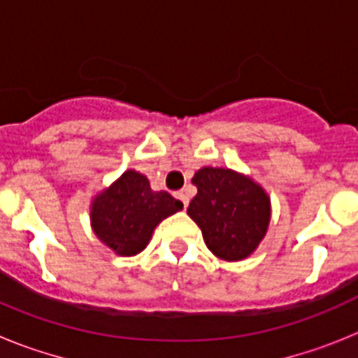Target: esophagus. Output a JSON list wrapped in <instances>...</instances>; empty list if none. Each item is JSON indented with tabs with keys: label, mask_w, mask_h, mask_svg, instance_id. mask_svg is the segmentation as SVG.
<instances>
[{
	"label": "esophagus",
	"mask_w": 358,
	"mask_h": 358,
	"mask_svg": "<svg viewBox=\"0 0 358 358\" xmlns=\"http://www.w3.org/2000/svg\"><path fill=\"white\" fill-rule=\"evenodd\" d=\"M176 197L177 199H179V201H181L182 202V206H185V208H188V195H186L185 194V192H177V194H176Z\"/></svg>",
	"instance_id": "34e87169"
}]
</instances>
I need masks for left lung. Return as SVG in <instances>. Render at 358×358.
I'll return each mask as SVG.
<instances>
[{"label":"left lung","mask_w":358,"mask_h":358,"mask_svg":"<svg viewBox=\"0 0 358 358\" xmlns=\"http://www.w3.org/2000/svg\"><path fill=\"white\" fill-rule=\"evenodd\" d=\"M192 182L197 195L186 211L201 227L208 249L227 262L248 258L267 231V194L251 179L227 169H201Z\"/></svg>","instance_id":"8db88e82"}]
</instances>
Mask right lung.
<instances>
[{
    "label": "right lung",
    "mask_w": 358,
    "mask_h": 358,
    "mask_svg": "<svg viewBox=\"0 0 358 358\" xmlns=\"http://www.w3.org/2000/svg\"><path fill=\"white\" fill-rule=\"evenodd\" d=\"M182 202L169 192H154L147 177L127 170L115 185L98 195L91 210L96 236L116 255L132 256L147 248L152 231Z\"/></svg>",
    "instance_id": "add662e5"
}]
</instances>
